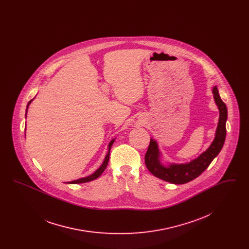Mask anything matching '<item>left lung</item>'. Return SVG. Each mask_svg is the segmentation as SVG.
<instances>
[{
  "label": "left lung",
  "mask_w": 249,
  "mask_h": 249,
  "mask_svg": "<svg viewBox=\"0 0 249 249\" xmlns=\"http://www.w3.org/2000/svg\"><path fill=\"white\" fill-rule=\"evenodd\" d=\"M213 99L219 110V119L213 142L206 151L201 153L197 159L188 163L182 164H169L164 166L160 162V152L157 142L150 139L147 151L144 156V162L146 168L156 178L162 179L172 184H186L191 180L198 178L202 172L207 169L213 159L218 155L223 147L226 138V121L228 117V110L224 102L218 94V89L215 87L213 89Z\"/></svg>",
  "instance_id": "left-lung-1"
}]
</instances>
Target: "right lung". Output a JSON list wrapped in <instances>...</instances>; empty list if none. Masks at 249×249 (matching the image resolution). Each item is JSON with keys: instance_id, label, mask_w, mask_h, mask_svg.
<instances>
[{"instance_id": "obj_1", "label": "right lung", "mask_w": 249, "mask_h": 249, "mask_svg": "<svg viewBox=\"0 0 249 249\" xmlns=\"http://www.w3.org/2000/svg\"><path fill=\"white\" fill-rule=\"evenodd\" d=\"M32 101H33V100H31V101L28 103L27 109H26V116H27V112H28V107L30 106V104L32 103ZM114 141H115V139H113L111 142H109V144H108V151H107V156H106V158H105V160H104L103 164L101 165V167H100L95 173H93V174L90 175V176H89V177H87V178H80V179H77V180H73V181H71V182H68V184H80V183H86V182H89V181H92V180H94L96 178H99V177L104 173V171L106 170V168L107 167L108 161H109L110 149H111V146H112Z\"/></svg>"}]
</instances>
